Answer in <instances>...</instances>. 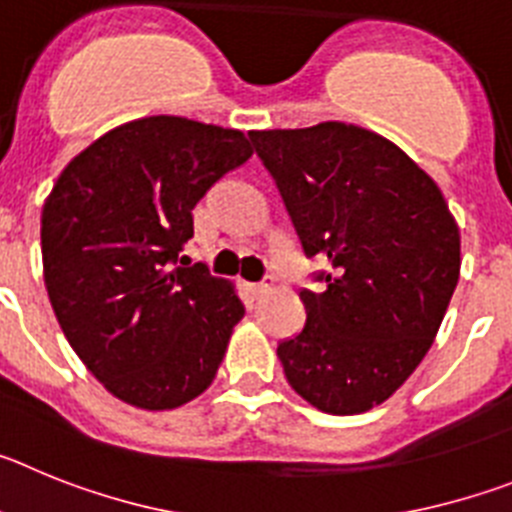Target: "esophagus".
Listing matches in <instances>:
<instances>
[{"instance_id":"1","label":"esophagus","mask_w":512,"mask_h":512,"mask_svg":"<svg viewBox=\"0 0 512 512\" xmlns=\"http://www.w3.org/2000/svg\"><path fill=\"white\" fill-rule=\"evenodd\" d=\"M274 282H277V279L271 277V274H264V279H261V282L251 284L253 295H266V292H269V289H274Z\"/></svg>"}]
</instances>
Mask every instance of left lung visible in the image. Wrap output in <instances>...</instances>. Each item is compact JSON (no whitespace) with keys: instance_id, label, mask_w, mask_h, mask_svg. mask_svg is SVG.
<instances>
[{"instance_id":"left-lung-1","label":"left lung","mask_w":512,"mask_h":512,"mask_svg":"<svg viewBox=\"0 0 512 512\" xmlns=\"http://www.w3.org/2000/svg\"><path fill=\"white\" fill-rule=\"evenodd\" d=\"M307 259L305 325L277 356L330 415L384 402L423 361L459 282V228L431 176L395 143L346 122L253 130Z\"/></svg>"}]
</instances>
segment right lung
Instances as JSON below:
<instances>
[{
	"mask_svg": "<svg viewBox=\"0 0 512 512\" xmlns=\"http://www.w3.org/2000/svg\"><path fill=\"white\" fill-rule=\"evenodd\" d=\"M251 153L241 130L143 117L81 151L45 202V287L63 336L135 408L202 395L246 312L205 264H179L194 205Z\"/></svg>",
	"mask_w": 512,
	"mask_h": 512,
	"instance_id": "obj_1",
	"label": "right lung"
}]
</instances>
